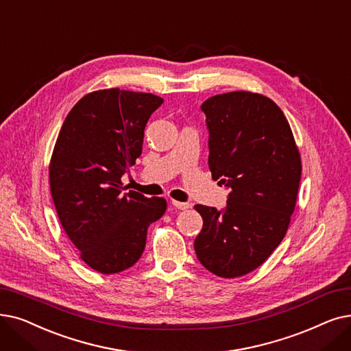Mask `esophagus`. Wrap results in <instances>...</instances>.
<instances>
[{
  "instance_id": "obj_1",
  "label": "esophagus",
  "mask_w": 351,
  "mask_h": 351,
  "mask_svg": "<svg viewBox=\"0 0 351 351\" xmlns=\"http://www.w3.org/2000/svg\"><path fill=\"white\" fill-rule=\"evenodd\" d=\"M172 205H173L176 209H180V210H185V209H189V208H191V204L175 201V199H172Z\"/></svg>"
}]
</instances>
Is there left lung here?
<instances>
[{
	"label": "left lung",
	"mask_w": 351,
	"mask_h": 351,
	"mask_svg": "<svg viewBox=\"0 0 351 351\" xmlns=\"http://www.w3.org/2000/svg\"><path fill=\"white\" fill-rule=\"evenodd\" d=\"M202 110L212 179L231 192L223 210L193 206L204 219L193 247L208 271L237 278L264 264L284 239L297 204L301 156L288 120L269 97L231 91L209 97Z\"/></svg>",
	"instance_id": "8db88e82"
}]
</instances>
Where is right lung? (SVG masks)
<instances>
[{
  "instance_id": "right-lung-1",
  "label": "right lung",
  "mask_w": 351,
  "mask_h": 351,
  "mask_svg": "<svg viewBox=\"0 0 351 351\" xmlns=\"http://www.w3.org/2000/svg\"><path fill=\"white\" fill-rule=\"evenodd\" d=\"M163 103L152 93L104 88L67 114L49 166L57 215L82 260L101 274L138 263L147 228L166 210L163 197L121 193V175L142 154L145 128Z\"/></svg>"
}]
</instances>
